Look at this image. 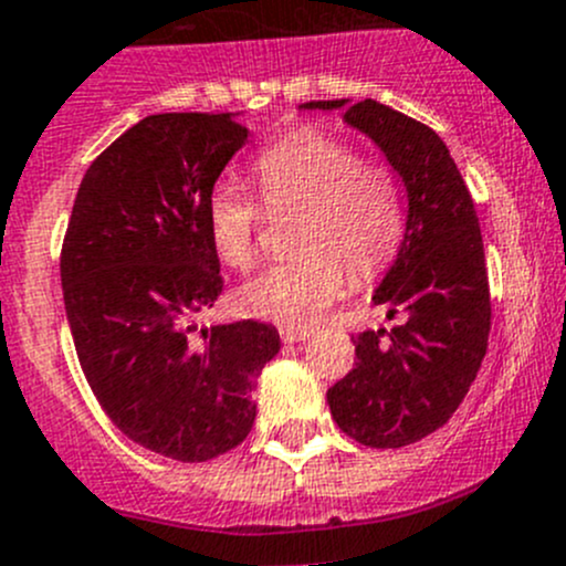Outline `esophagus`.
<instances>
[{"mask_svg":"<svg viewBox=\"0 0 566 566\" xmlns=\"http://www.w3.org/2000/svg\"><path fill=\"white\" fill-rule=\"evenodd\" d=\"M279 334H282L284 343H304V339L312 337L310 328H295V326H284L279 328Z\"/></svg>","mask_w":566,"mask_h":566,"instance_id":"esophagus-1","label":"esophagus"}]
</instances>
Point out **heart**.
I'll list each match as a JSON object with an SVG mask.
<instances>
[{
	"label": "heart",
	"instance_id": "obj_1",
	"mask_svg": "<svg viewBox=\"0 0 566 566\" xmlns=\"http://www.w3.org/2000/svg\"><path fill=\"white\" fill-rule=\"evenodd\" d=\"M254 182L271 210H298V260L271 265L234 293L243 315L310 326L343 293L345 271L370 279L403 238V207L392 174L359 160L356 149L321 129H295L254 160ZM260 207L232 185L207 201V232L218 260L249 268L256 254Z\"/></svg>",
	"mask_w": 566,
	"mask_h": 566
}]
</instances>
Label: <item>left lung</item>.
Instances as JSON below:
<instances>
[{
	"mask_svg": "<svg viewBox=\"0 0 566 566\" xmlns=\"http://www.w3.org/2000/svg\"><path fill=\"white\" fill-rule=\"evenodd\" d=\"M370 137L406 190L395 262L373 293L395 328L350 337L356 365L328 387L334 422L370 448H403L451 420L490 337V282L473 199L442 137L381 102H306Z\"/></svg>",
	"mask_w": 566,
	"mask_h": 566,
	"instance_id": "8db88e82",
	"label": "left lung"
}]
</instances>
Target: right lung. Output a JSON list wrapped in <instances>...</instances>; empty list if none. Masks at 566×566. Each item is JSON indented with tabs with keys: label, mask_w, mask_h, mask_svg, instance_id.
<instances>
[{
	"label": "right lung",
	"mask_w": 566,
	"mask_h": 566,
	"mask_svg": "<svg viewBox=\"0 0 566 566\" xmlns=\"http://www.w3.org/2000/svg\"><path fill=\"white\" fill-rule=\"evenodd\" d=\"M240 113L137 120L82 177L60 254L82 373L132 442L207 462L249 437L282 339L268 323L190 326L221 295L207 232L218 177L249 140Z\"/></svg>",
	"instance_id": "add662e5"
}]
</instances>
